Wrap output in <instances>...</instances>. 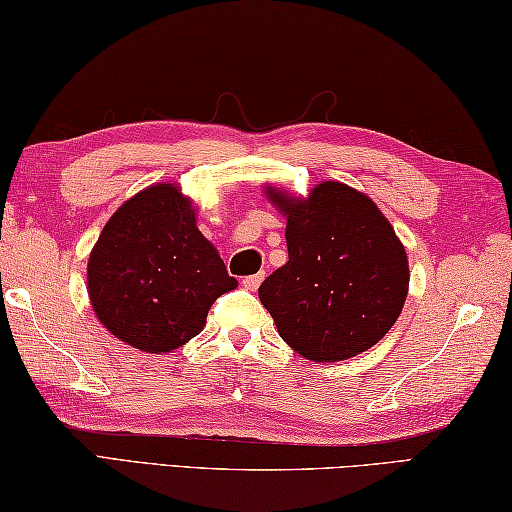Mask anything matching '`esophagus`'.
<instances>
[{
	"mask_svg": "<svg viewBox=\"0 0 512 512\" xmlns=\"http://www.w3.org/2000/svg\"><path fill=\"white\" fill-rule=\"evenodd\" d=\"M263 278H265L263 272L252 274V276H245V278H243V285H245V289H249V292H256L258 285L263 283Z\"/></svg>",
	"mask_w": 512,
	"mask_h": 512,
	"instance_id": "1",
	"label": "esophagus"
}]
</instances>
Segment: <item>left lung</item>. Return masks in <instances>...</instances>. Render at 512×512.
Wrapping results in <instances>:
<instances>
[{
	"instance_id": "1",
	"label": "left lung",
	"mask_w": 512,
	"mask_h": 512,
	"mask_svg": "<svg viewBox=\"0 0 512 512\" xmlns=\"http://www.w3.org/2000/svg\"><path fill=\"white\" fill-rule=\"evenodd\" d=\"M267 194L287 216L289 260L258 287L278 334L318 363L370 350L408 296V256L392 225L341 182H323L305 200Z\"/></svg>"
}]
</instances>
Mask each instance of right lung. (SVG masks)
<instances>
[{
  "instance_id": "add662e5",
  "label": "right lung",
  "mask_w": 512,
  "mask_h": 512,
  "mask_svg": "<svg viewBox=\"0 0 512 512\" xmlns=\"http://www.w3.org/2000/svg\"><path fill=\"white\" fill-rule=\"evenodd\" d=\"M89 296L111 334L171 352L200 334L218 296L238 283L173 185H153L115 211L89 258Z\"/></svg>"
}]
</instances>
